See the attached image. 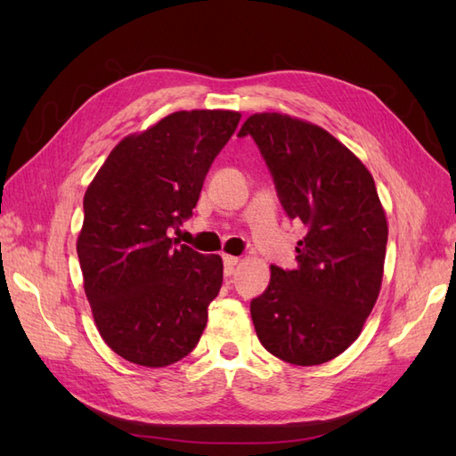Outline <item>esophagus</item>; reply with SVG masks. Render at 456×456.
<instances>
[{
  "label": "esophagus",
  "mask_w": 456,
  "mask_h": 456,
  "mask_svg": "<svg viewBox=\"0 0 456 456\" xmlns=\"http://www.w3.org/2000/svg\"><path fill=\"white\" fill-rule=\"evenodd\" d=\"M223 260H224V266H226V273H232L233 266H236L240 262V258L233 256V255H223Z\"/></svg>",
  "instance_id": "esophagus-1"
}]
</instances>
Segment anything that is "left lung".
Returning <instances> with one entry per match:
<instances>
[{
    "label": "left lung",
    "mask_w": 456,
    "mask_h": 456,
    "mask_svg": "<svg viewBox=\"0 0 456 456\" xmlns=\"http://www.w3.org/2000/svg\"><path fill=\"white\" fill-rule=\"evenodd\" d=\"M251 134L289 218L308 233L297 270L270 266V285L251 300L256 337L280 360L330 362L360 337L379 298L388 223L372 175L333 134L278 112L253 114Z\"/></svg>",
    "instance_id": "obj_1"
}]
</instances>
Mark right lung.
I'll use <instances>...</instances> for the list:
<instances>
[{"label":"right lung","mask_w":456,"mask_h":456,"mask_svg":"<svg viewBox=\"0 0 456 456\" xmlns=\"http://www.w3.org/2000/svg\"><path fill=\"white\" fill-rule=\"evenodd\" d=\"M232 110H181L123 139L84 198L77 256L93 320L123 360L167 367L196 348L223 285V258L178 245L213 159L236 131Z\"/></svg>","instance_id":"1"}]
</instances>
